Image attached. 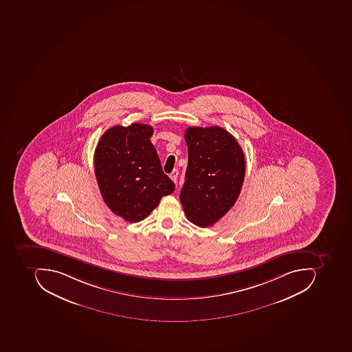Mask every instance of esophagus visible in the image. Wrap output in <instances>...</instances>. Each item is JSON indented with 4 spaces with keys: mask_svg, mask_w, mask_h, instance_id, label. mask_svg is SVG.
Masks as SVG:
<instances>
[{
    "mask_svg": "<svg viewBox=\"0 0 352 352\" xmlns=\"http://www.w3.org/2000/svg\"><path fill=\"white\" fill-rule=\"evenodd\" d=\"M177 175H179V171H177V169H175V170L169 175V177H170V179H173L175 183H177Z\"/></svg>",
    "mask_w": 352,
    "mask_h": 352,
    "instance_id": "34e87169",
    "label": "esophagus"
}]
</instances>
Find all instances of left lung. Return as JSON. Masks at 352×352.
Listing matches in <instances>:
<instances>
[{"label":"left lung","instance_id":"8db88e82","mask_svg":"<svg viewBox=\"0 0 352 352\" xmlns=\"http://www.w3.org/2000/svg\"><path fill=\"white\" fill-rule=\"evenodd\" d=\"M188 165L179 200L188 221L214 226L234 206L245 175V157L221 126H189L185 133Z\"/></svg>","mask_w":352,"mask_h":352}]
</instances>
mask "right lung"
Returning a JSON list of instances; mask_svg holds the SVG:
<instances>
[{"label": "right lung", "instance_id": "right-lung-1", "mask_svg": "<svg viewBox=\"0 0 352 352\" xmlns=\"http://www.w3.org/2000/svg\"><path fill=\"white\" fill-rule=\"evenodd\" d=\"M149 124L134 122L107 130L94 154L95 175L104 203L120 218H147L175 184L162 169Z\"/></svg>", "mask_w": 352, "mask_h": 352}]
</instances>
